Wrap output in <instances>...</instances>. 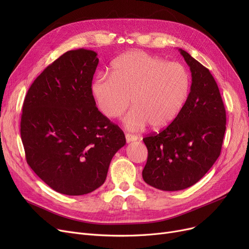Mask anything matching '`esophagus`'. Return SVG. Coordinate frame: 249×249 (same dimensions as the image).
Returning a JSON list of instances; mask_svg holds the SVG:
<instances>
[{
	"mask_svg": "<svg viewBox=\"0 0 249 249\" xmlns=\"http://www.w3.org/2000/svg\"><path fill=\"white\" fill-rule=\"evenodd\" d=\"M125 137H126V140L127 142H132V141H136L138 139V137L134 134H130V133H126L125 134Z\"/></svg>",
	"mask_w": 249,
	"mask_h": 249,
	"instance_id": "34e87169",
	"label": "esophagus"
}]
</instances>
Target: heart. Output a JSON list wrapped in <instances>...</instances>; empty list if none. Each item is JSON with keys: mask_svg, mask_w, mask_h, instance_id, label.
<instances>
[{"mask_svg": "<svg viewBox=\"0 0 249 249\" xmlns=\"http://www.w3.org/2000/svg\"><path fill=\"white\" fill-rule=\"evenodd\" d=\"M191 89V76L184 65L131 51L117 58L111 74L101 73L91 83L90 91L99 109L108 118L122 116L132 130L154 129L171 124L180 113Z\"/></svg>", "mask_w": 249, "mask_h": 249, "instance_id": "heart-1", "label": "heart"}]
</instances>
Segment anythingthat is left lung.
Returning a JSON list of instances; mask_svg holds the SVG:
<instances>
[{
    "mask_svg": "<svg viewBox=\"0 0 249 249\" xmlns=\"http://www.w3.org/2000/svg\"><path fill=\"white\" fill-rule=\"evenodd\" d=\"M179 52L192 72L188 100L162 131L143 138L148 156L142 178L162 191L198 182L219 158L226 130V111L213 75L187 51Z\"/></svg>",
    "mask_w": 249,
    "mask_h": 249,
    "instance_id": "left-lung-1",
    "label": "left lung"
}]
</instances>
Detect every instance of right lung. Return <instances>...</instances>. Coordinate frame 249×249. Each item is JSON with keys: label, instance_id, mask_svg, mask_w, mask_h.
<instances>
[{"label": "right lung", "instance_id": "1", "mask_svg": "<svg viewBox=\"0 0 249 249\" xmlns=\"http://www.w3.org/2000/svg\"><path fill=\"white\" fill-rule=\"evenodd\" d=\"M93 50L65 52L39 74L23 103L26 160L52 190L86 195L101 187L114 154L126 143L120 127L96 107Z\"/></svg>", "mask_w": 249, "mask_h": 249}]
</instances>
